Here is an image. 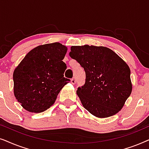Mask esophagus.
Segmentation results:
<instances>
[{
    "instance_id": "obj_1",
    "label": "esophagus",
    "mask_w": 149,
    "mask_h": 149,
    "mask_svg": "<svg viewBox=\"0 0 149 149\" xmlns=\"http://www.w3.org/2000/svg\"><path fill=\"white\" fill-rule=\"evenodd\" d=\"M70 82H71V83H72V84H73V85L75 84V83H76V79H75L74 77H73V78H72V79H71Z\"/></svg>"
}]
</instances>
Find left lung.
<instances>
[{
  "instance_id": "obj_1",
  "label": "left lung",
  "mask_w": 149,
  "mask_h": 149,
  "mask_svg": "<svg viewBox=\"0 0 149 149\" xmlns=\"http://www.w3.org/2000/svg\"><path fill=\"white\" fill-rule=\"evenodd\" d=\"M69 56L85 72V84L77 90L83 107L99 118L121 111L132 90L128 65L113 50L102 46H72Z\"/></svg>"
}]
</instances>
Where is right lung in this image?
<instances>
[{
  "label": "right lung",
  "mask_w": 149,
  "mask_h": 149,
  "mask_svg": "<svg viewBox=\"0 0 149 149\" xmlns=\"http://www.w3.org/2000/svg\"><path fill=\"white\" fill-rule=\"evenodd\" d=\"M67 47L60 42L39 45L27 54L13 72V91L22 107L41 113L54 104L70 79L64 77Z\"/></svg>",
  "instance_id": "add662e5"
}]
</instances>
